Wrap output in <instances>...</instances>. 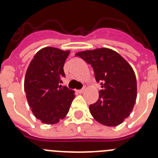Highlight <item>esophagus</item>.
<instances>
[{
    "label": "esophagus",
    "mask_w": 158,
    "mask_h": 158,
    "mask_svg": "<svg viewBox=\"0 0 158 158\" xmlns=\"http://www.w3.org/2000/svg\"><path fill=\"white\" fill-rule=\"evenodd\" d=\"M84 90H85V89H78V90H76V92L77 93H82L84 92Z\"/></svg>",
    "instance_id": "1"
}]
</instances>
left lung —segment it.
Segmentation results:
<instances>
[{"mask_svg": "<svg viewBox=\"0 0 158 158\" xmlns=\"http://www.w3.org/2000/svg\"><path fill=\"white\" fill-rule=\"evenodd\" d=\"M77 56L91 65L97 83L99 99L89 105L93 118L108 127L118 126L132 111L137 97L136 77L120 54L108 48L78 52Z\"/></svg>", "mask_w": 158, "mask_h": 158, "instance_id": "left-lung-1", "label": "left lung"}]
</instances>
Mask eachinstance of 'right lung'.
I'll list each match as a JSON object with an SVG mask.
<instances>
[{"label":"right lung","instance_id":"add662e5","mask_svg":"<svg viewBox=\"0 0 158 158\" xmlns=\"http://www.w3.org/2000/svg\"><path fill=\"white\" fill-rule=\"evenodd\" d=\"M69 51L44 47L30 62L24 79V91L35 116L46 124H55L67 115L74 91L59 85L65 77L63 66Z\"/></svg>","mask_w":158,"mask_h":158}]
</instances>
